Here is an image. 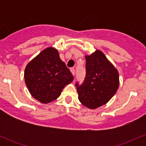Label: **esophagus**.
<instances>
[{
  "instance_id": "34e87169",
  "label": "esophagus",
  "mask_w": 146,
  "mask_h": 146,
  "mask_svg": "<svg viewBox=\"0 0 146 146\" xmlns=\"http://www.w3.org/2000/svg\"><path fill=\"white\" fill-rule=\"evenodd\" d=\"M70 72H71V73H72V75H73V76H74L75 75V69L73 68H70Z\"/></svg>"
}]
</instances>
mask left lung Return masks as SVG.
<instances>
[{"label":"left lung","instance_id":"8db88e82","mask_svg":"<svg viewBox=\"0 0 146 146\" xmlns=\"http://www.w3.org/2000/svg\"><path fill=\"white\" fill-rule=\"evenodd\" d=\"M85 81L76 85L80 102L95 110L107 104L115 95L119 85V72L100 50L85 56Z\"/></svg>","mask_w":146,"mask_h":146}]
</instances>
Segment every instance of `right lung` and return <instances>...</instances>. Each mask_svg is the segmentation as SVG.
I'll list each match as a JSON object with an SVG mask.
<instances>
[{
  "label": "right lung",
  "mask_w": 146,
  "mask_h": 146,
  "mask_svg": "<svg viewBox=\"0 0 146 146\" xmlns=\"http://www.w3.org/2000/svg\"><path fill=\"white\" fill-rule=\"evenodd\" d=\"M25 82L31 95L43 104H48L61 95L73 76L56 48L48 47L41 51L26 66Z\"/></svg>",
  "instance_id": "obj_1"
}]
</instances>
